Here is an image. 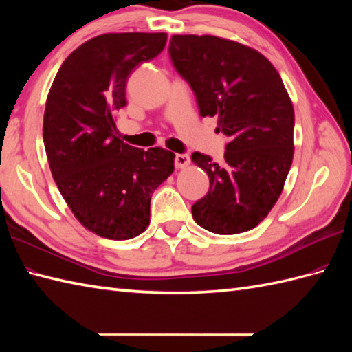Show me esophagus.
I'll return each instance as SVG.
<instances>
[{"instance_id": "1", "label": "esophagus", "mask_w": 352, "mask_h": 352, "mask_svg": "<svg viewBox=\"0 0 352 352\" xmlns=\"http://www.w3.org/2000/svg\"><path fill=\"white\" fill-rule=\"evenodd\" d=\"M190 159L188 154H175V168L178 169H183L189 164Z\"/></svg>"}]
</instances>
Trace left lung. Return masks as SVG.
I'll return each mask as SVG.
<instances>
[{"label":"left lung","instance_id":"1","mask_svg":"<svg viewBox=\"0 0 352 352\" xmlns=\"http://www.w3.org/2000/svg\"><path fill=\"white\" fill-rule=\"evenodd\" d=\"M169 56L190 85L201 116H218L230 142L222 163L193 153L210 189L192 206L199 227L237 234L263 221L294 160L295 111L280 74L257 50L218 36L174 34Z\"/></svg>","mask_w":352,"mask_h":352}]
</instances>
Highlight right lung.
<instances>
[{"label":"right lung","mask_w":352,"mask_h":352,"mask_svg":"<svg viewBox=\"0 0 352 352\" xmlns=\"http://www.w3.org/2000/svg\"><path fill=\"white\" fill-rule=\"evenodd\" d=\"M166 33H107L72 51L50 89L43 144L52 178L81 226L126 241L149 226L153 192L174 172V153L118 138L115 115L139 65L166 45Z\"/></svg>","instance_id":"right-lung-1"}]
</instances>
